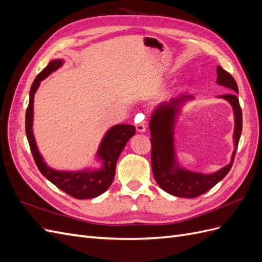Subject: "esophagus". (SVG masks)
I'll return each instance as SVG.
<instances>
[{
	"instance_id": "1",
	"label": "esophagus",
	"mask_w": 262,
	"mask_h": 262,
	"mask_svg": "<svg viewBox=\"0 0 262 262\" xmlns=\"http://www.w3.org/2000/svg\"><path fill=\"white\" fill-rule=\"evenodd\" d=\"M136 128L138 130V132H145L146 131V123L145 122H140L136 124Z\"/></svg>"
}]
</instances>
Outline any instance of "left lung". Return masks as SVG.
<instances>
[{"label": "left lung", "instance_id": "left-lung-1", "mask_svg": "<svg viewBox=\"0 0 262 262\" xmlns=\"http://www.w3.org/2000/svg\"><path fill=\"white\" fill-rule=\"evenodd\" d=\"M216 72V83L227 87L228 90L233 92L221 95L219 97L226 99L232 105L235 116V149L231 163L224 166L223 168L213 173H209V175H204V173L193 172L181 168L176 162L175 147H173V130H175L176 117L180 112V104L188 99H192V96H181L173 98L168 102H163V104L158 105L152 114V117H150L149 131L150 137H152L150 139V143H152L150 162H152L153 175L158 186L164 191L172 195L180 198L199 196L209 191L219 181L223 179L233 166L243 129L242 108L238 97H237L238 87H237L234 77L225 70L217 67Z\"/></svg>", "mask_w": 262, "mask_h": 262}]
</instances>
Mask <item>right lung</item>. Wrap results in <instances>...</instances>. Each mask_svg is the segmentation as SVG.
<instances>
[{
	"label": "right lung",
	"mask_w": 262,
	"mask_h": 262,
	"mask_svg": "<svg viewBox=\"0 0 262 262\" xmlns=\"http://www.w3.org/2000/svg\"><path fill=\"white\" fill-rule=\"evenodd\" d=\"M62 60H52L37 75L29 92V104L26 110V136L35 163L42 175L62 191L75 199H92L104 193L113 184L116 164L126 142L136 134V126L131 124H117L110 128L102 139L97 152V157L102 161V167L98 170L60 171L49 167L43 161L36 144L33 133L34 96L40 82L62 66Z\"/></svg>",
	"instance_id": "right-lung-1"
}]
</instances>
